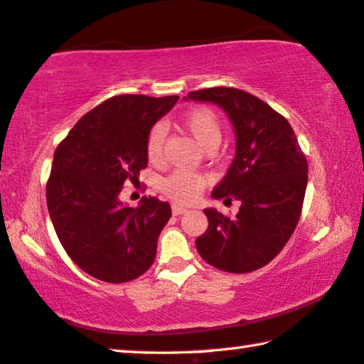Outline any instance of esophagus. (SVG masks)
<instances>
[{
  "instance_id": "1",
  "label": "esophagus",
  "mask_w": 364,
  "mask_h": 364,
  "mask_svg": "<svg viewBox=\"0 0 364 364\" xmlns=\"http://www.w3.org/2000/svg\"><path fill=\"white\" fill-rule=\"evenodd\" d=\"M172 213H174L176 216L183 215V213H187V208H183V206H181V205H174L172 206Z\"/></svg>"
}]
</instances>
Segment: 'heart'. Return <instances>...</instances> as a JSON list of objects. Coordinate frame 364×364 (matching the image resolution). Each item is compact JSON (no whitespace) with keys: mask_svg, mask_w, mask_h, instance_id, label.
<instances>
[{"mask_svg":"<svg viewBox=\"0 0 364 364\" xmlns=\"http://www.w3.org/2000/svg\"><path fill=\"white\" fill-rule=\"evenodd\" d=\"M182 127L197 139L201 148L213 151L221 141V122L213 110L206 107H193L187 110L182 117ZM164 148V130L154 127L146 138V156L151 164H158L163 159ZM205 187V178L193 174L190 171L178 169L167 176L161 182L163 192L178 203H193L197 200L201 188Z\"/></svg>","mask_w":364,"mask_h":364,"instance_id":"obj_1","label":"heart"}]
</instances>
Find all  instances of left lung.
Instances as JSON below:
<instances>
[{
  "label": "left lung",
  "instance_id": "left-lung-1",
  "mask_svg": "<svg viewBox=\"0 0 364 364\" xmlns=\"http://www.w3.org/2000/svg\"><path fill=\"white\" fill-rule=\"evenodd\" d=\"M213 102L236 132V156L211 197L239 200V213L206 208L208 229L197 237L201 259L229 273L265 267L298 225L307 186V161L291 125L264 100L236 87H210L187 97Z\"/></svg>",
  "mask_w": 364,
  "mask_h": 364
}]
</instances>
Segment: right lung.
<instances>
[{"mask_svg": "<svg viewBox=\"0 0 364 364\" xmlns=\"http://www.w3.org/2000/svg\"><path fill=\"white\" fill-rule=\"evenodd\" d=\"M178 96H114L81 117L53 154L47 206L75 264L107 283H125L153 265L171 205L143 197L136 208L120 192L148 166L146 138Z\"/></svg>", "mask_w": 364, "mask_h": 364, "instance_id": "right-lung-1", "label": "right lung"}]
</instances>
